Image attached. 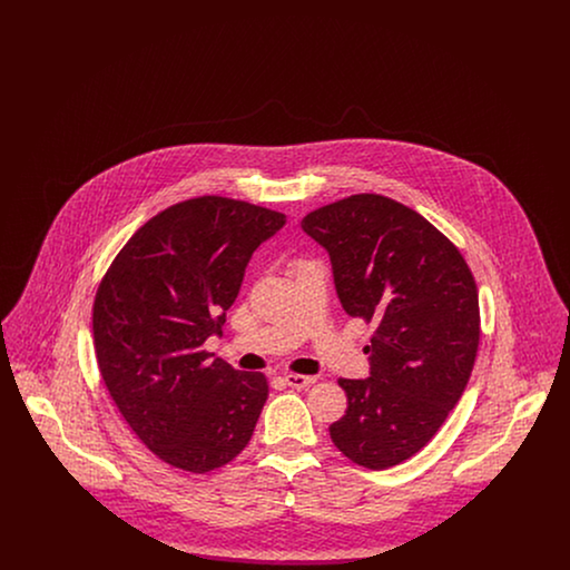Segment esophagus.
<instances>
[{"label": "esophagus", "instance_id": "34e87169", "mask_svg": "<svg viewBox=\"0 0 570 570\" xmlns=\"http://www.w3.org/2000/svg\"><path fill=\"white\" fill-rule=\"evenodd\" d=\"M284 382L293 389H307L316 382V379L314 376H301V374H284Z\"/></svg>", "mask_w": 570, "mask_h": 570}]
</instances>
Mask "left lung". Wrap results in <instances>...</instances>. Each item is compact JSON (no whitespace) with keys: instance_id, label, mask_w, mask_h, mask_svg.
Masks as SVG:
<instances>
[{"instance_id":"8db88e82","label":"left lung","mask_w":570,"mask_h":570,"mask_svg":"<svg viewBox=\"0 0 570 570\" xmlns=\"http://www.w3.org/2000/svg\"><path fill=\"white\" fill-rule=\"evenodd\" d=\"M328 252L348 316L374 323L370 379H340L348 410L328 428L348 460L386 470L419 453L460 402L481 337L479 291L434 224L380 194L303 217Z\"/></svg>"}]
</instances>
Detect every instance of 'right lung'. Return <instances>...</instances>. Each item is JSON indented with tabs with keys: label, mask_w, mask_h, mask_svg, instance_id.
I'll return each mask as SVG.
<instances>
[{
	"label": "right lung",
	"mask_w": 570,
	"mask_h": 570,
	"mask_svg": "<svg viewBox=\"0 0 570 570\" xmlns=\"http://www.w3.org/2000/svg\"><path fill=\"white\" fill-rule=\"evenodd\" d=\"M286 224L272 209L198 196L142 224L94 301V344L115 406L173 468L205 474L254 434L269 384L203 344L222 335L254 249Z\"/></svg>",
	"instance_id": "obj_1"
}]
</instances>
